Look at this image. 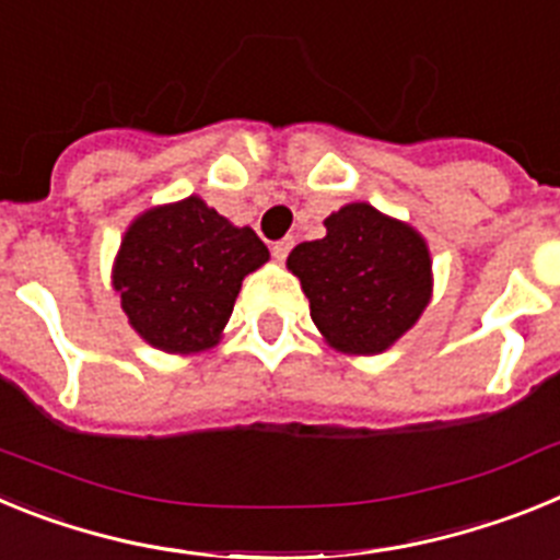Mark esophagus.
Wrapping results in <instances>:
<instances>
[{
    "label": "esophagus",
    "instance_id": "esophagus-1",
    "mask_svg": "<svg viewBox=\"0 0 560 560\" xmlns=\"http://www.w3.org/2000/svg\"><path fill=\"white\" fill-rule=\"evenodd\" d=\"M291 246H294V237H283V241H277V244L271 246V255H275L277 260H280V264H283L285 257H289Z\"/></svg>",
    "mask_w": 560,
    "mask_h": 560
}]
</instances>
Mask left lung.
Listing matches in <instances>:
<instances>
[{"label": "left lung", "mask_w": 560, "mask_h": 560, "mask_svg": "<svg viewBox=\"0 0 560 560\" xmlns=\"http://www.w3.org/2000/svg\"><path fill=\"white\" fill-rule=\"evenodd\" d=\"M328 235L289 255L311 319L336 350L381 353L407 334L432 296V260L412 226L355 201L325 219Z\"/></svg>", "instance_id": "8db88e82"}]
</instances>
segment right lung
<instances>
[{
  "label": "right lung",
  "mask_w": 560,
  "mask_h": 560,
  "mask_svg": "<svg viewBox=\"0 0 560 560\" xmlns=\"http://www.w3.org/2000/svg\"><path fill=\"white\" fill-rule=\"evenodd\" d=\"M266 260L269 249L249 226H232L190 196L128 226L114 289L148 345L199 353L219 341L244 277Z\"/></svg>",
  "instance_id": "right-lung-1"
}]
</instances>
